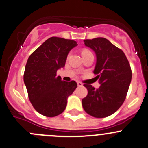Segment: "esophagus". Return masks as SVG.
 Segmentation results:
<instances>
[{
  "label": "esophagus",
  "mask_w": 148,
  "mask_h": 148,
  "mask_svg": "<svg viewBox=\"0 0 148 148\" xmlns=\"http://www.w3.org/2000/svg\"><path fill=\"white\" fill-rule=\"evenodd\" d=\"M77 84H78V86H83V84L81 82H80V81H78V82H77Z\"/></svg>",
  "instance_id": "esophagus-1"
}]
</instances>
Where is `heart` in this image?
Instances as JSON below:
<instances>
[{"label": "heart", "instance_id": "1", "mask_svg": "<svg viewBox=\"0 0 148 148\" xmlns=\"http://www.w3.org/2000/svg\"><path fill=\"white\" fill-rule=\"evenodd\" d=\"M89 53H91L89 50H88V49H84V50L82 51V56L86 55V54H89Z\"/></svg>", "mask_w": 148, "mask_h": 148}]
</instances>
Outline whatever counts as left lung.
<instances>
[{
    "label": "left lung",
    "mask_w": 148,
    "mask_h": 148,
    "mask_svg": "<svg viewBox=\"0 0 148 148\" xmlns=\"http://www.w3.org/2000/svg\"><path fill=\"white\" fill-rule=\"evenodd\" d=\"M97 56L94 73L101 86L95 89L84 84L88 94L82 99L84 110L95 118H105L119 109L126 99L132 81V70L126 55L105 38L84 40Z\"/></svg>",
    "instance_id": "1"
}]
</instances>
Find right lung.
<instances>
[{"label":"right lung","mask_w":148,"mask_h":148,"mask_svg":"<svg viewBox=\"0 0 148 148\" xmlns=\"http://www.w3.org/2000/svg\"><path fill=\"white\" fill-rule=\"evenodd\" d=\"M77 45L73 40L49 38L28 58L24 82L31 104L44 116L61 114L67 106V97L76 88L75 81H62L57 71L64 67L67 54Z\"/></svg>","instance_id":"obj_1"}]
</instances>
